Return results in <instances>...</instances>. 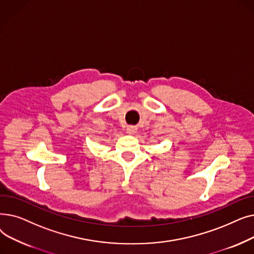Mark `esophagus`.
Listing matches in <instances>:
<instances>
[{
    "instance_id": "esophagus-1",
    "label": "esophagus",
    "mask_w": 254,
    "mask_h": 254,
    "mask_svg": "<svg viewBox=\"0 0 254 254\" xmlns=\"http://www.w3.org/2000/svg\"><path fill=\"white\" fill-rule=\"evenodd\" d=\"M136 131H137V127H134V126H127V132H128V134L132 135V134H135Z\"/></svg>"
}]
</instances>
